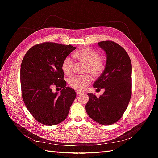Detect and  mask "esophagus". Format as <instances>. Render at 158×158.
Here are the masks:
<instances>
[{"label":"esophagus","mask_w":158,"mask_h":158,"mask_svg":"<svg viewBox=\"0 0 158 158\" xmlns=\"http://www.w3.org/2000/svg\"><path fill=\"white\" fill-rule=\"evenodd\" d=\"M82 94H83L82 92H80V91H76V94H77V95H81Z\"/></svg>","instance_id":"obj_1"}]
</instances>
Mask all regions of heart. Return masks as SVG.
Masks as SVG:
<instances>
[{"label":"heart","instance_id":"obj_1","mask_svg":"<svg viewBox=\"0 0 158 158\" xmlns=\"http://www.w3.org/2000/svg\"><path fill=\"white\" fill-rule=\"evenodd\" d=\"M74 59L81 63H85L84 73H90L94 76L101 75L106 69V63L100 57L97 51L85 47L76 51L74 54ZM74 61L71 56H66L62 63L61 68L66 76L73 74ZM92 76L87 74L84 76H75L69 80V84L71 88L76 90H84L92 82Z\"/></svg>","mask_w":158,"mask_h":158}]
</instances>
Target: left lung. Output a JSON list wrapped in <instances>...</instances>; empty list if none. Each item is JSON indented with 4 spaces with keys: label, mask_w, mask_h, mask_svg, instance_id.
<instances>
[{
    "label": "left lung",
    "mask_w": 158,
    "mask_h": 158,
    "mask_svg": "<svg viewBox=\"0 0 158 158\" xmlns=\"http://www.w3.org/2000/svg\"><path fill=\"white\" fill-rule=\"evenodd\" d=\"M99 46L106 52V69L94 84L104 88L99 98L88 93L85 110L89 117L103 125L117 122L126 111L132 95V64L127 51L117 43L103 41Z\"/></svg>",
    "instance_id": "obj_1"
}]
</instances>
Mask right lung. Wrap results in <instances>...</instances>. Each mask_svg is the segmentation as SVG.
<instances>
[{
	"label": "right lung",
	"instance_id": "obj_1",
	"mask_svg": "<svg viewBox=\"0 0 158 158\" xmlns=\"http://www.w3.org/2000/svg\"><path fill=\"white\" fill-rule=\"evenodd\" d=\"M76 48L71 45L44 42L31 47L22 60V99L33 118L43 125H58L68 116L76 94L66 87L61 65ZM52 86L59 87L61 94L52 93Z\"/></svg>",
	"mask_w": 158,
	"mask_h": 158
}]
</instances>
